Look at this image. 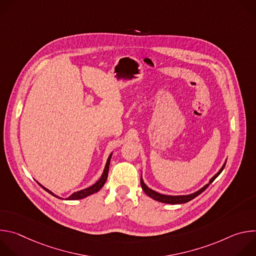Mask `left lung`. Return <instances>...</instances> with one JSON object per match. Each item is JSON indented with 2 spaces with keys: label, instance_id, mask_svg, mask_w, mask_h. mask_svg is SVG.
<instances>
[{
  "label": "left lung",
  "instance_id": "8db88e82",
  "mask_svg": "<svg viewBox=\"0 0 256 256\" xmlns=\"http://www.w3.org/2000/svg\"><path fill=\"white\" fill-rule=\"evenodd\" d=\"M225 165H226V163L223 165V167L220 169V171H218L214 177L210 178V182H208V184H206L202 188H200V190H198L196 192L192 194H188V196H165V194H159V192H156L152 190L151 188H149L147 186H146V184H144V181H142V177H140V186H142V190L144 192V194H148L150 198H152L155 200H158V202H165V204H186V202H188L194 200V198H196L198 196H200L202 192H204V190L208 188V186L212 184V182L218 175H220V173H221V172L223 171V169L225 168Z\"/></svg>",
  "mask_w": 256,
  "mask_h": 256
}]
</instances>
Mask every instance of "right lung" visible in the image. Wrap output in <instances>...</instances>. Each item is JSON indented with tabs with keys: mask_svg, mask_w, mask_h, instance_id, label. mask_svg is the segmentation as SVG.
Masks as SVG:
<instances>
[{
	"mask_svg": "<svg viewBox=\"0 0 256 256\" xmlns=\"http://www.w3.org/2000/svg\"><path fill=\"white\" fill-rule=\"evenodd\" d=\"M112 155V154H110V156L108 157L107 162H106V165H105V168H104V171H103V174H102V176L100 177V179L96 182V184H94L92 186H90V188H85V190H80V192H74V194H72V196H70L66 200H81V198H86V196H90V194H95V192H99V190L102 188V186H104L105 181H106V179H107V176H108V170H109V164H110ZM40 186L44 190H46L48 194H50L52 196H56L54 194H52V192L50 190H48V188H44L42 184H40ZM56 198H58V196H56Z\"/></svg>",
	"mask_w": 256,
	"mask_h": 256,
	"instance_id": "right-lung-1",
	"label": "right lung"
}]
</instances>
